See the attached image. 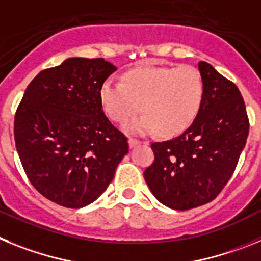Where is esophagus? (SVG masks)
Wrapping results in <instances>:
<instances>
[{
  "label": "esophagus",
  "mask_w": 261,
  "mask_h": 261,
  "mask_svg": "<svg viewBox=\"0 0 261 261\" xmlns=\"http://www.w3.org/2000/svg\"><path fill=\"white\" fill-rule=\"evenodd\" d=\"M139 144H140L139 140L133 139V138H130V139H128V147H130V148H135V147H138Z\"/></svg>",
  "instance_id": "obj_1"
}]
</instances>
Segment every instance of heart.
<instances>
[{
    "label": "heart",
    "mask_w": 261,
    "mask_h": 261,
    "mask_svg": "<svg viewBox=\"0 0 261 261\" xmlns=\"http://www.w3.org/2000/svg\"><path fill=\"white\" fill-rule=\"evenodd\" d=\"M203 99V81L194 67H140L123 74V83L108 79L99 88V101L110 119L126 123L131 134L159 130L164 137L180 134L193 123Z\"/></svg>",
    "instance_id": "1"
}]
</instances>
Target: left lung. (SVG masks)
<instances>
[{
    "mask_svg": "<svg viewBox=\"0 0 261 261\" xmlns=\"http://www.w3.org/2000/svg\"><path fill=\"white\" fill-rule=\"evenodd\" d=\"M203 99L184 133L151 144L155 160L144 180L155 198L174 210H189L221 193L246 146L250 122L234 83L206 62L198 63Z\"/></svg>",
    "mask_w": 261,
    "mask_h": 261,
    "instance_id": "obj_1",
    "label": "left lung"
}]
</instances>
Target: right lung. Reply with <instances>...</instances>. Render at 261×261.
I'll return each instance as SVG.
<instances>
[{
	"instance_id": "right-lung-1",
	"label": "right lung",
	"mask_w": 261,
	"mask_h": 261,
	"mask_svg": "<svg viewBox=\"0 0 261 261\" xmlns=\"http://www.w3.org/2000/svg\"><path fill=\"white\" fill-rule=\"evenodd\" d=\"M115 71L101 58H69L36 74L24 90L15 147L30 182L52 202L79 209L96 201L128 152L127 138L99 101V88Z\"/></svg>"
}]
</instances>
